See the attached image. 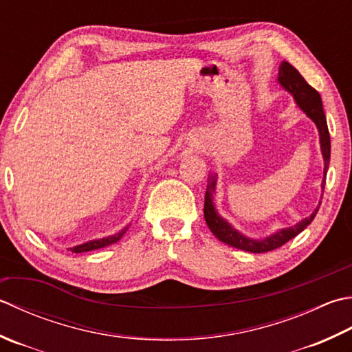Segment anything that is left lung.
Segmentation results:
<instances>
[{
    "label": "left lung",
    "instance_id": "1",
    "mask_svg": "<svg viewBox=\"0 0 352 352\" xmlns=\"http://www.w3.org/2000/svg\"><path fill=\"white\" fill-rule=\"evenodd\" d=\"M278 82L293 96L296 103H298V107L316 123V126L319 129L320 149L323 155V164H325V168H323V180H322V192H323V189H325L329 157H331V140H329V131L327 125L325 113H323L320 94L316 91L311 85H308L307 80L300 76V73L285 60L282 62L279 67ZM215 186H217V175H210L208 190H206V197H204L206 224L209 226L210 232L219 241H223V243H226L230 247H235V249L245 250L250 253L270 252V250L278 249L280 245H284L292 238L299 235V233L313 221L316 213L319 210V208H316V210L308 218H304L298 224L287 227V229H280L278 232H274L270 236H265L263 239H252L243 235V233L238 232L236 229H233V227L227 223L224 218L218 215L215 204H213V192H215Z\"/></svg>",
    "mask_w": 352,
    "mask_h": 352
}]
</instances>
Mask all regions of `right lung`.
<instances>
[{
    "mask_svg": "<svg viewBox=\"0 0 352 352\" xmlns=\"http://www.w3.org/2000/svg\"><path fill=\"white\" fill-rule=\"evenodd\" d=\"M128 230V227H125L122 232L116 233V235L111 236H107V238H100V239H93V241H88V243H84L80 245H74L72 247V252L73 253H84V252H91L96 249H102V247H107V245H111L114 243H117L123 235H125V232Z\"/></svg>",
    "mask_w": 352,
    "mask_h": 352,
    "instance_id": "add662e5",
    "label": "right lung"
}]
</instances>
